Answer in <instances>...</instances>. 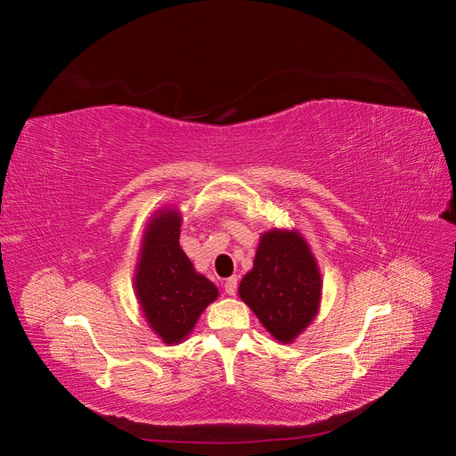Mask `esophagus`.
<instances>
[{"mask_svg":"<svg viewBox=\"0 0 456 456\" xmlns=\"http://www.w3.org/2000/svg\"><path fill=\"white\" fill-rule=\"evenodd\" d=\"M224 291H226V295H230V297L236 295V291H238V278H236V275H233V278H228V280H226Z\"/></svg>","mask_w":456,"mask_h":456,"instance_id":"esophagus-1","label":"esophagus"}]
</instances>
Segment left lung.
<instances>
[{
	"mask_svg": "<svg viewBox=\"0 0 456 456\" xmlns=\"http://www.w3.org/2000/svg\"><path fill=\"white\" fill-rule=\"evenodd\" d=\"M323 280L306 238L293 228L260 233L253 268L240 281V298L268 333L291 344L315 320Z\"/></svg>",
	"mask_w": 456,
	"mask_h": 456,
	"instance_id": "1",
	"label": "left lung"
}]
</instances>
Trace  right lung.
Masks as SVG:
<instances>
[{
	"label": "right lung",
	"mask_w": 456,
	"mask_h": 456,
	"mask_svg": "<svg viewBox=\"0 0 456 456\" xmlns=\"http://www.w3.org/2000/svg\"><path fill=\"white\" fill-rule=\"evenodd\" d=\"M183 215L159 207L148 218L133 275V291L144 320L161 342L188 338L200 315L216 300V285L200 273L181 247Z\"/></svg>",
	"instance_id": "right-lung-1"
}]
</instances>
